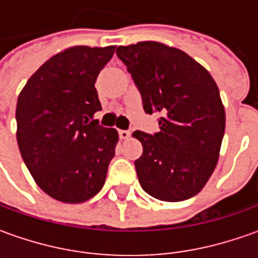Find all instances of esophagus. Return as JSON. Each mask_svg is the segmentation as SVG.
<instances>
[{
  "label": "esophagus",
  "mask_w": 258,
  "mask_h": 258,
  "mask_svg": "<svg viewBox=\"0 0 258 258\" xmlns=\"http://www.w3.org/2000/svg\"><path fill=\"white\" fill-rule=\"evenodd\" d=\"M119 138L120 139H129L131 138V132L129 131H119Z\"/></svg>",
  "instance_id": "34e87169"
}]
</instances>
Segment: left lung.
Returning a JSON list of instances; mask_svg holds the SVG:
<instances>
[{"label": "left lung", "instance_id": "obj_1", "mask_svg": "<svg viewBox=\"0 0 258 258\" xmlns=\"http://www.w3.org/2000/svg\"><path fill=\"white\" fill-rule=\"evenodd\" d=\"M146 113L159 114V132L141 131L144 154L135 161L139 183L156 200L176 203L200 192L218 162L225 110L218 86L203 66L158 41L120 45Z\"/></svg>", "mask_w": 258, "mask_h": 258}]
</instances>
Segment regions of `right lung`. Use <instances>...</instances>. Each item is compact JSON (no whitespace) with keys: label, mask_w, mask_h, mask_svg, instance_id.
Masks as SVG:
<instances>
[{"label":"right lung","mask_w":258,"mask_h":258,"mask_svg":"<svg viewBox=\"0 0 258 258\" xmlns=\"http://www.w3.org/2000/svg\"><path fill=\"white\" fill-rule=\"evenodd\" d=\"M114 45H76L53 55L17 100V142L37 185L67 204L99 192L119 141L116 129L92 120L102 104L94 87Z\"/></svg>","instance_id":"right-lung-1"}]
</instances>
